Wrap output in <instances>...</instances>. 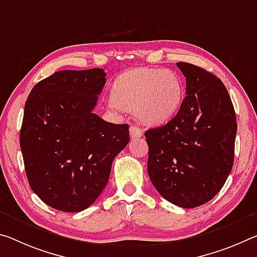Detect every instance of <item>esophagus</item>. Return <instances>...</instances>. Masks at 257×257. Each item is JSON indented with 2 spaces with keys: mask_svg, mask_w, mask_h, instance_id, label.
Listing matches in <instances>:
<instances>
[{
  "mask_svg": "<svg viewBox=\"0 0 257 257\" xmlns=\"http://www.w3.org/2000/svg\"><path fill=\"white\" fill-rule=\"evenodd\" d=\"M143 136V133H142V129L140 127H137L135 124L130 125V137L133 140H136V138H140Z\"/></svg>",
  "mask_w": 257,
  "mask_h": 257,
  "instance_id": "34e87169",
  "label": "esophagus"
}]
</instances>
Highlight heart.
I'll use <instances>...</instances> for the list:
<instances>
[{"instance_id":"obj_1","label":"heart","mask_w":257,"mask_h":257,"mask_svg":"<svg viewBox=\"0 0 257 257\" xmlns=\"http://www.w3.org/2000/svg\"><path fill=\"white\" fill-rule=\"evenodd\" d=\"M182 100V81L176 73L140 67L117 77L108 103L113 108L135 111L141 123L158 125L172 119Z\"/></svg>"}]
</instances>
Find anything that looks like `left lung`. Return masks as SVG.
<instances>
[{"label": "left lung", "instance_id": "8db88e82", "mask_svg": "<svg viewBox=\"0 0 257 257\" xmlns=\"http://www.w3.org/2000/svg\"><path fill=\"white\" fill-rule=\"evenodd\" d=\"M186 96L176 115L145 132L148 173L166 200L194 208L222 189L234 160L237 117L229 92L213 73L177 63Z\"/></svg>", "mask_w": 257, "mask_h": 257}]
</instances>
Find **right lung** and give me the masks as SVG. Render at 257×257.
I'll list each match as a JSON object with an SVG mask.
<instances>
[{"label":"right lung","instance_id":"right-lung-1","mask_svg":"<svg viewBox=\"0 0 257 257\" xmlns=\"http://www.w3.org/2000/svg\"><path fill=\"white\" fill-rule=\"evenodd\" d=\"M104 70H65L36 83L20 129L31 189L48 206L77 213L106 186L112 162L129 143V125L92 113L106 79Z\"/></svg>","mask_w":257,"mask_h":257}]
</instances>
